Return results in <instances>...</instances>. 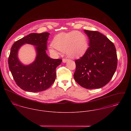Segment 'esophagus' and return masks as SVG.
<instances>
[{
	"mask_svg": "<svg viewBox=\"0 0 131 131\" xmlns=\"http://www.w3.org/2000/svg\"><path fill=\"white\" fill-rule=\"evenodd\" d=\"M69 59H68V58H63V59H62V61H63V62H67V61H68V60H69Z\"/></svg>",
	"mask_w": 131,
	"mask_h": 131,
	"instance_id": "obj_1",
	"label": "esophagus"
}]
</instances>
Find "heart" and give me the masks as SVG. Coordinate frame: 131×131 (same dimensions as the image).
I'll list each match as a JSON object with an SVG mask.
<instances>
[{
	"label": "heart",
	"mask_w": 131,
	"mask_h": 131,
	"mask_svg": "<svg viewBox=\"0 0 131 131\" xmlns=\"http://www.w3.org/2000/svg\"><path fill=\"white\" fill-rule=\"evenodd\" d=\"M53 44L49 47V51L52 54L57 55L61 51H66L67 54L71 57L83 56L88 47L86 36L79 31L59 33L54 38Z\"/></svg>",
	"instance_id": "obj_1"
}]
</instances>
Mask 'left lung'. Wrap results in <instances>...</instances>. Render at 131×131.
<instances>
[{"label": "left lung", "instance_id": "left-lung-1", "mask_svg": "<svg viewBox=\"0 0 131 131\" xmlns=\"http://www.w3.org/2000/svg\"><path fill=\"white\" fill-rule=\"evenodd\" d=\"M89 47L84 56L75 60V81L82 87L100 88L112 79L117 64L114 45L98 31L85 30Z\"/></svg>", "mask_w": 131, "mask_h": 131}]
</instances>
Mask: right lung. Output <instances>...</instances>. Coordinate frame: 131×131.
<instances>
[{
  "instance_id": "right-lung-1",
  "label": "right lung",
  "mask_w": 131,
  "mask_h": 131,
  "mask_svg": "<svg viewBox=\"0 0 131 131\" xmlns=\"http://www.w3.org/2000/svg\"><path fill=\"white\" fill-rule=\"evenodd\" d=\"M47 32L31 33L17 41L13 45L8 57V67L17 85L24 91L38 92L46 90L54 82L56 68L62 61L61 59L50 58L46 53ZM36 46L37 56L36 60L25 66L17 57L19 48L24 43Z\"/></svg>"
}]
</instances>
